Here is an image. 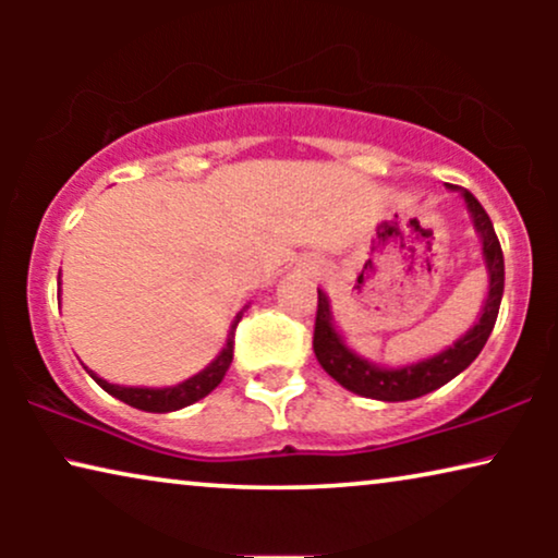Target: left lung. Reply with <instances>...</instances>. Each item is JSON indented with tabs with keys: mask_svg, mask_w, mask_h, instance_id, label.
Segmentation results:
<instances>
[{
	"mask_svg": "<svg viewBox=\"0 0 558 558\" xmlns=\"http://www.w3.org/2000/svg\"><path fill=\"white\" fill-rule=\"evenodd\" d=\"M462 197L468 203L475 220L477 233L483 235V254L487 271H490V292H487L483 315H480L477 325L472 330L454 342L452 348L445 353L429 357L416 365H407V368H378L371 365L363 357L350 353L345 342L340 340V335L335 332L332 319H330V304L327 296L317 292V317H315V335H312V348L323 368L338 380L340 386H345L348 391L357 396H368V399L378 401H411L418 396L437 391L439 386H445L452 380L457 373H462L468 365L480 355V350L485 348L487 338H490L495 319H498L500 300H502V287H506V264H502V248L498 235H495L493 220L487 216L483 205L477 203V197L470 190L462 187Z\"/></svg>",
	"mask_w": 558,
	"mask_h": 558,
	"instance_id": "1",
	"label": "left lung"
}]
</instances>
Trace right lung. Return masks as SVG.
I'll return each mask as SVG.
<instances>
[{
    "instance_id": "obj_1",
    "label": "right lung",
    "mask_w": 558,
    "mask_h": 558,
    "mask_svg": "<svg viewBox=\"0 0 558 558\" xmlns=\"http://www.w3.org/2000/svg\"><path fill=\"white\" fill-rule=\"evenodd\" d=\"M60 279V277H58ZM243 317V312H239L231 325V332H228V340H226V348L220 350V355L213 361L208 368L203 373H197L185 384H178L172 388H129V386H113L109 380L98 378L96 373H90L94 380L98 386L104 388L106 393L117 396L119 401L129 403V407L134 409H142V411H151V414H165V411H178L182 407H190V403L201 401L203 396H208L213 388H216L220 380H223L228 365L233 361V342H235V327H239Z\"/></svg>"
}]
</instances>
